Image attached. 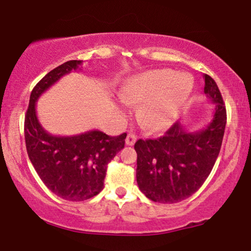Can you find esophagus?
<instances>
[{
  "label": "esophagus",
  "instance_id": "obj_1",
  "mask_svg": "<svg viewBox=\"0 0 251 251\" xmlns=\"http://www.w3.org/2000/svg\"><path fill=\"white\" fill-rule=\"evenodd\" d=\"M136 140H137L136 135L128 134V135H126V146H134L135 142H136Z\"/></svg>",
  "mask_w": 251,
  "mask_h": 251
}]
</instances>
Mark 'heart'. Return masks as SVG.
Listing matches in <instances>:
<instances>
[{
	"instance_id": "1",
	"label": "heart",
	"mask_w": 251,
	"mask_h": 251,
	"mask_svg": "<svg viewBox=\"0 0 251 251\" xmlns=\"http://www.w3.org/2000/svg\"><path fill=\"white\" fill-rule=\"evenodd\" d=\"M194 88V78L173 69H152L138 74L120 89L126 104L142 103L137 120L144 129L160 131L169 128Z\"/></svg>"
}]
</instances>
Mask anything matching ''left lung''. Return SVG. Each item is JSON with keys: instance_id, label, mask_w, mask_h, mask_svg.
<instances>
[{"instance_id": "obj_1", "label": "left lung", "mask_w": 251, "mask_h": 251, "mask_svg": "<svg viewBox=\"0 0 251 251\" xmlns=\"http://www.w3.org/2000/svg\"><path fill=\"white\" fill-rule=\"evenodd\" d=\"M204 94L215 103L204 129L189 131L174 123L163 136L138 140L136 179L140 190L158 203H177L195 194L213 170L222 146L226 110L216 82L204 74Z\"/></svg>"}]
</instances>
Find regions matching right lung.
<instances>
[{
  "mask_svg": "<svg viewBox=\"0 0 251 251\" xmlns=\"http://www.w3.org/2000/svg\"><path fill=\"white\" fill-rule=\"evenodd\" d=\"M82 61H68L47 74L30 94L25 117V137L29 160L50 191L67 201H84L101 193L108 163L125 148L126 132L109 136L100 130L75 136H54L37 120L36 102L44 91Z\"/></svg>",
  "mask_w": 251,
  "mask_h": 251,
  "instance_id": "obj_1",
  "label": "right lung"
}]
</instances>
